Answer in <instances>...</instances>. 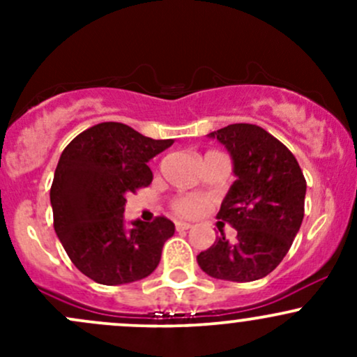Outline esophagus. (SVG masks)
Instances as JSON below:
<instances>
[{
  "mask_svg": "<svg viewBox=\"0 0 357 357\" xmlns=\"http://www.w3.org/2000/svg\"><path fill=\"white\" fill-rule=\"evenodd\" d=\"M190 228H192V225H188V222H183V221L176 222V229H178V231H186V229Z\"/></svg>",
  "mask_w": 357,
  "mask_h": 357,
  "instance_id": "1",
  "label": "esophagus"
}]
</instances>
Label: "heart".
<instances>
[{
    "label": "heart",
    "instance_id": "obj_1",
    "mask_svg": "<svg viewBox=\"0 0 357 357\" xmlns=\"http://www.w3.org/2000/svg\"><path fill=\"white\" fill-rule=\"evenodd\" d=\"M204 207L205 200L200 199V197L185 195L172 202V208H174L176 214L185 215V218H195V215H199L204 211Z\"/></svg>",
    "mask_w": 357,
    "mask_h": 357
}]
</instances>
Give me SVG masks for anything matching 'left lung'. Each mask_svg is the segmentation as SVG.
I'll return each mask as SVG.
<instances>
[{
  "instance_id": "left-lung-1",
  "label": "left lung",
  "mask_w": 357,
  "mask_h": 357,
  "mask_svg": "<svg viewBox=\"0 0 357 357\" xmlns=\"http://www.w3.org/2000/svg\"><path fill=\"white\" fill-rule=\"evenodd\" d=\"M226 146L236 179L218 219L236 229L197 255L202 271L226 282L268 276L291 247L304 219L305 179L297 158L282 142L255 124H229L207 135Z\"/></svg>"
}]
</instances>
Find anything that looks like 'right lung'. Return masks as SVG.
<instances>
[{
	"label": "right lung",
	"mask_w": 357,
	"mask_h": 357,
	"mask_svg": "<svg viewBox=\"0 0 357 357\" xmlns=\"http://www.w3.org/2000/svg\"><path fill=\"white\" fill-rule=\"evenodd\" d=\"M121 122L75 136L56 165L50 200L53 226L75 268L102 285L138 282L155 271L174 222L124 221L126 195L152 183L150 158L172 145Z\"/></svg>",
	"instance_id": "add662e5"
}]
</instances>
